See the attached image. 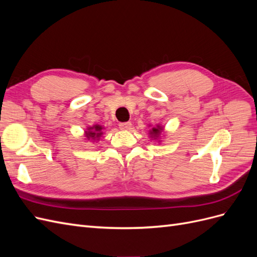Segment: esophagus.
<instances>
[{
  "instance_id": "1",
  "label": "esophagus",
  "mask_w": 257,
  "mask_h": 257,
  "mask_svg": "<svg viewBox=\"0 0 257 257\" xmlns=\"http://www.w3.org/2000/svg\"><path fill=\"white\" fill-rule=\"evenodd\" d=\"M119 127L123 131H128L132 127V123L131 122H121L119 124Z\"/></svg>"
}]
</instances>
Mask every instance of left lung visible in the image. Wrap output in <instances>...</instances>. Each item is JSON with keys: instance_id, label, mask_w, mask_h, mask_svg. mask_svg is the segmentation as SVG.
<instances>
[{"instance_id": "8db88e82", "label": "left lung", "mask_w": 257, "mask_h": 257, "mask_svg": "<svg viewBox=\"0 0 257 257\" xmlns=\"http://www.w3.org/2000/svg\"><path fill=\"white\" fill-rule=\"evenodd\" d=\"M150 126V125H149ZM163 132H164V127H163L162 125H160V124H158V125L153 126L150 131H149V135L150 137L153 139V141H158L159 143H161V135Z\"/></svg>"}]
</instances>
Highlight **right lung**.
<instances>
[{
	"instance_id": "obj_1",
	"label": "right lung",
	"mask_w": 257,
	"mask_h": 257,
	"mask_svg": "<svg viewBox=\"0 0 257 257\" xmlns=\"http://www.w3.org/2000/svg\"><path fill=\"white\" fill-rule=\"evenodd\" d=\"M103 130L104 127L102 125H99V124H94V125L89 126L84 131V137L87 141L92 143L98 142L103 135Z\"/></svg>"
}]
</instances>
